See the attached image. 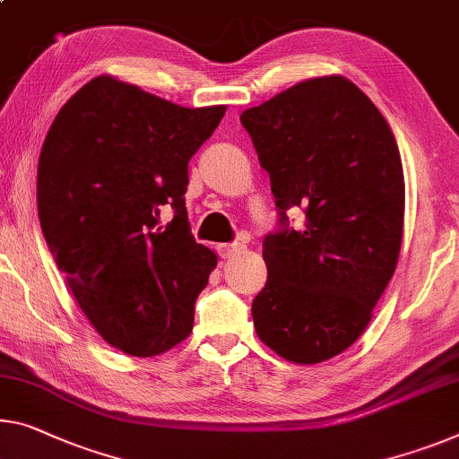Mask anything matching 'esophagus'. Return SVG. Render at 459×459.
Instances as JSON below:
<instances>
[{"instance_id":"obj_1","label":"esophagus","mask_w":459,"mask_h":459,"mask_svg":"<svg viewBox=\"0 0 459 459\" xmlns=\"http://www.w3.org/2000/svg\"><path fill=\"white\" fill-rule=\"evenodd\" d=\"M246 250V246L244 244H221L220 246V254H221V258H236V256H239V254H242Z\"/></svg>"}]
</instances>
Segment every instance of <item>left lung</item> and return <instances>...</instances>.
I'll return each mask as SVG.
<instances>
[{
	"label": "left lung",
	"instance_id": "left-lung-1",
	"mask_svg": "<svg viewBox=\"0 0 459 459\" xmlns=\"http://www.w3.org/2000/svg\"><path fill=\"white\" fill-rule=\"evenodd\" d=\"M239 121L271 176L281 221L287 209H306L301 230L264 239L254 328L285 361H328L363 334L396 271L406 201L396 137L342 75L303 80Z\"/></svg>",
	"mask_w": 459,
	"mask_h": 459
}]
</instances>
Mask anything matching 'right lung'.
<instances>
[{"mask_svg": "<svg viewBox=\"0 0 459 459\" xmlns=\"http://www.w3.org/2000/svg\"><path fill=\"white\" fill-rule=\"evenodd\" d=\"M223 115L225 104L186 108L98 75L48 126L37 174L42 236L91 326L126 355H161L193 333L217 254L190 234L188 160Z\"/></svg>", "mask_w": 459, "mask_h": 459, "instance_id": "obj_1", "label": "right lung"}]
</instances>
